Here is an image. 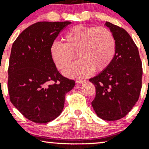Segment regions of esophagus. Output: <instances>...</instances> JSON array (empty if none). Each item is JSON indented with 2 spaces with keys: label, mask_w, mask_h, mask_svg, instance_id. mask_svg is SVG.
Returning a JSON list of instances; mask_svg holds the SVG:
<instances>
[{
  "label": "esophagus",
  "mask_w": 149,
  "mask_h": 149,
  "mask_svg": "<svg viewBox=\"0 0 149 149\" xmlns=\"http://www.w3.org/2000/svg\"><path fill=\"white\" fill-rule=\"evenodd\" d=\"M76 83H78V84H81V83H86L87 80L85 79H78V80H76Z\"/></svg>",
  "instance_id": "1"
}]
</instances>
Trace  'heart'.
I'll return each instance as SVG.
<instances>
[{"mask_svg": "<svg viewBox=\"0 0 149 149\" xmlns=\"http://www.w3.org/2000/svg\"><path fill=\"white\" fill-rule=\"evenodd\" d=\"M64 40V44L54 42L50 47L51 57L57 69H66L74 59V53L80 59L64 71L66 76L83 78L93 70L102 72L115 55V38L106 27L76 26L65 34Z\"/></svg>", "mask_w": 149, "mask_h": 149, "instance_id": "heart-1", "label": "heart"}]
</instances>
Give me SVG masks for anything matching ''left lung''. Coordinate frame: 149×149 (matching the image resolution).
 I'll list each match as a JSON object with an SVG mask.
<instances>
[{
  "mask_svg": "<svg viewBox=\"0 0 149 149\" xmlns=\"http://www.w3.org/2000/svg\"><path fill=\"white\" fill-rule=\"evenodd\" d=\"M105 25L115 38L116 52L107 69L90 79L96 89L92 106L100 118L114 121L125 117L139 100L142 63L129 33L109 22Z\"/></svg>",
  "mask_w": 149,
  "mask_h": 149,
  "instance_id": "left-lung-1",
  "label": "left lung"
}]
</instances>
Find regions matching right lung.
I'll return each instance as SVG.
<instances>
[{"label": "right lung", "mask_w": 149, "mask_h": 149, "mask_svg": "<svg viewBox=\"0 0 149 149\" xmlns=\"http://www.w3.org/2000/svg\"><path fill=\"white\" fill-rule=\"evenodd\" d=\"M71 22H39L24 30L12 46L8 67V92L12 104L36 123L55 119L64 109L65 95L73 80L58 71L50 47Z\"/></svg>", "instance_id": "right-lung-1"}]
</instances>
